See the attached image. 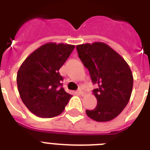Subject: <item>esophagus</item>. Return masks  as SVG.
Listing matches in <instances>:
<instances>
[{"instance_id":"esophagus-1","label":"esophagus","mask_w":150,"mask_h":150,"mask_svg":"<svg viewBox=\"0 0 150 150\" xmlns=\"http://www.w3.org/2000/svg\"><path fill=\"white\" fill-rule=\"evenodd\" d=\"M79 94H81L82 96H83V95H85V94H86V91H85L84 89H83L82 86L80 87L79 89Z\"/></svg>"}]
</instances>
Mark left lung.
Here are the masks:
<instances>
[{"label":"left lung","mask_w":150,"mask_h":150,"mask_svg":"<svg viewBox=\"0 0 150 150\" xmlns=\"http://www.w3.org/2000/svg\"><path fill=\"white\" fill-rule=\"evenodd\" d=\"M78 54L97 89L93 110H86L87 116L98 122L111 121L121 114L130 100L133 75L125 60L107 43L94 42L76 46Z\"/></svg>","instance_id":"8db88e82"}]
</instances>
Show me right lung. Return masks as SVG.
I'll return each instance as SVG.
<instances>
[{
    "label": "right lung",
    "mask_w": 150,
    "mask_h": 150,
    "mask_svg": "<svg viewBox=\"0 0 150 150\" xmlns=\"http://www.w3.org/2000/svg\"><path fill=\"white\" fill-rule=\"evenodd\" d=\"M75 45L50 42L27 57L17 74L20 97L30 112L40 117L61 114L71 95L61 86L59 69L69 57Z\"/></svg>",
    "instance_id": "obj_1"
}]
</instances>
